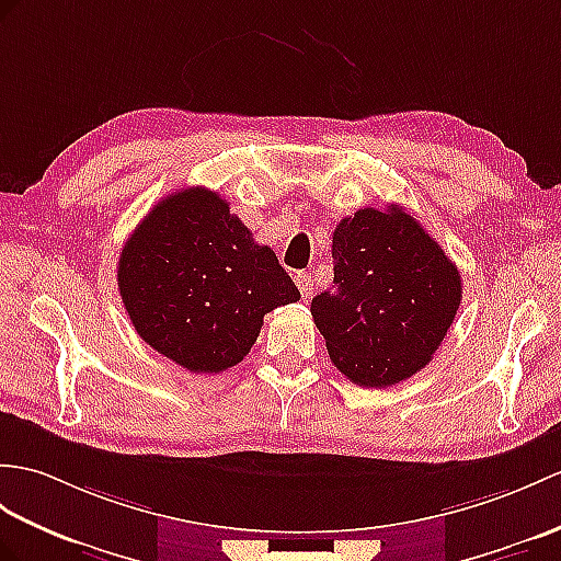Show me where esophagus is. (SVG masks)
I'll return each mask as SVG.
<instances>
[{
  "label": "esophagus",
  "instance_id": "1",
  "mask_svg": "<svg viewBox=\"0 0 561 561\" xmlns=\"http://www.w3.org/2000/svg\"><path fill=\"white\" fill-rule=\"evenodd\" d=\"M294 282H296V286H298V291L304 294V298H308L310 291H312V279H310L308 272H296Z\"/></svg>",
  "mask_w": 561,
  "mask_h": 561
}]
</instances>
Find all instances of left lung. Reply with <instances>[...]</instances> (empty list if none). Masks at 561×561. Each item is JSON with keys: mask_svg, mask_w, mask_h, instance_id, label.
I'll return each instance as SVG.
<instances>
[{"mask_svg": "<svg viewBox=\"0 0 561 561\" xmlns=\"http://www.w3.org/2000/svg\"><path fill=\"white\" fill-rule=\"evenodd\" d=\"M334 282L310 312L330 358L360 387H392L425 368L461 304V275L403 207H363L332 237Z\"/></svg>", "mask_w": 561, "mask_h": 561, "instance_id": "1", "label": "left lung"}]
</instances>
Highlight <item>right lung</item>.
Instances as JSON below:
<instances>
[{
    "label": "right lung",
    "mask_w": 561,
    "mask_h": 561,
    "mask_svg": "<svg viewBox=\"0 0 561 561\" xmlns=\"http://www.w3.org/2000/svg\"><path fill=\"white\" fill-rule=\"evenodd\" d=\"M116 282L140 340L191 373L237 366L267 312L301 298L275 251L203 186L152 207L124 243Z\"/></svg>",
    "instance_id": "obj_1"
}]
</instances>
